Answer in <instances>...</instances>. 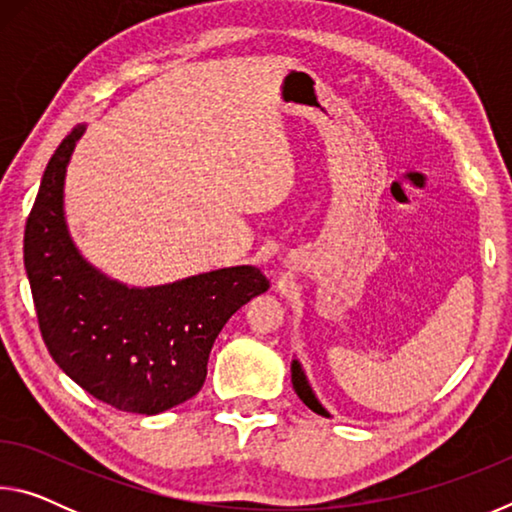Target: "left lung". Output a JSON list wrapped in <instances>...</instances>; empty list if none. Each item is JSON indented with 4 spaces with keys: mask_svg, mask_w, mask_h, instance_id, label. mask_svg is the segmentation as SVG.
I'll return each mask as SVG.
<instances>
[{
    "mask_svg": "<svg viewBox=\"0 0 512 512\" xmlns=\"http://www.w3.org/2000/svg\"><path fill=\"white\" fill-rule=\"evenodd\" d=\"M291 381H293V388H296V393H298L300 400L305 402L311 411H316L318 415H325V418H327L329 413L316 400V395H314V391H311V386H309V381L305 377V372H302L300 363L296 359L291 361Z\"/></svg>",
    "mask_w": 512,
    "mask_h": 512,
    "instance_id": "8db88e82",
    "label": "left lung"
}]
</instances>
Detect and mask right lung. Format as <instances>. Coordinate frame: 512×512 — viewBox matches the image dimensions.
I'll list each match as a JSON object with an SVG mask.
<instances>
[{
    "mask_svg": "<svg viewBox=\"0 0 512 512\" xmlns=\"http://www.w3.org/2000/svg\"><path fill=\"white\" fill-rule=\"evenodd\" d=\"M83 131L76 126L51 155L24 230L40 334L83 391L117 411L155 415L201 391L216 336L268 280L255 266H232L128 289L92 268L63 214L65 169Z\"/></svg>",
    "mask_w": 512,
    "mask_h": 512,
    "instance_id": "add662e5",
    "label": "right lung"
}]
</instances>
